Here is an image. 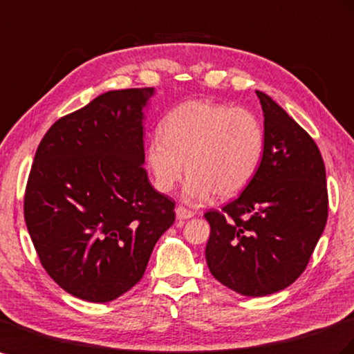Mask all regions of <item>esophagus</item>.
I'll return each instance as SVG.
<instances>
[{"label": "esophagus", "mask_w": 354, "mask_h": 354, "mask_svg": "<svg viewBox=\"0 0 354 354\" xmlns=\"http://www.w3.org/2000/svg\"><path fill=\"white\" fill-rule=\"evenodd\" d=\"M176 216H177L178 221H186V218L194 217L195 213L190 212V209H187V208H185V207H177V208H176Z\"/></svg>", "instance_id": "34e87169"}]
</instances>
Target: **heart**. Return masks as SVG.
<instances>
[{
	"instance_id": "b5f03b06",
	"label": "heart",
	"mask_w": 354,
	"mask_h": 354,
	"mask_svg": "<svg viewBox=\"0 0 354 354\" xmlns=\"http://www.w3.org/2000/svg\"><path fill=\"white\" fill-rule=\"evenodd\" d=\"M261 119L244 107L189 100L171 110L150 137L146 164L155 187L168 194L185 173L183 198L190 204L232 198L256 176L263 158Z\"/></svg>"
}]
</instances>
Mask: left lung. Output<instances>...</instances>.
Returning a JSON list of instances; mask_svg holds the SVG:
<instances>
[{"instance_id":"left-lung-1","label":"left lung","mask_w":354,"mask_h":354,"mask_svg":"<svg viewBox=\"0 0 354 354\" xmlns=\"http://www.w3.org/2000/svg\"><path fill=\"white\" fill-rule=\"evenodd\" d=\"M265 150L256 176L221 212H207L205 259L213 277L245 296L290 286L307 268L328 221L323 158L310 133L268 95Z\"/></svg>"}]
</instances>
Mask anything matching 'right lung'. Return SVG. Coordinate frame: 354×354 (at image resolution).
<instances>
[{"mask_svg": "<svg viewBox=\"0 0 354 354\" xmlns=\"http://www.w3.org/2000/svg\"><path fill=\"white\" fill-rule=\"evenodd\" d=\"M153 88L110 91L56 120L38 145L24 196L28 232L61 288L109 302L133 288L174 223L150 185L142 110Z\"/></svg>", "mask_w": 354, "mask_h": 354, "instance_id": "obj_1", "label": "right lung"}]
</instances>
